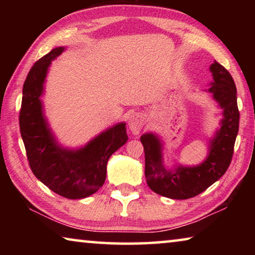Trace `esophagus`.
I'll return each mask as SVG.
<instances>
[{
	"mask_svg": "<svg viewBox=\"0 0 255 255\" xmlns=\"http://www.w3.org/2000/svg\"><path fill=\"white\" fill-rule=\"evenodd\" d=\"M144 123H145L144 116L141 114H138V112L132 114L130 117H129L128 126H129V129H130V131L132 132V135L137 136L138 133L140 132L141 128L144 126Z\"/></svg>",
	"mask_w": 255,
	"mask_h": 255,
	"instance_id": "obj_1",
	"label": "esophagus"
}]
</instances>
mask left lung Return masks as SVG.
I'll return each mask as SVG.
<instances>
[{
  "label": "left lung",
  "instance_id": "8db88e82",
  "mask_svg": "<svg viewBox=\"0 0 255 255\" xmlns=\"http://www.w3.org/2000/svg\"><path fill=\"white\" fill-rule=\"evenodd\" d=\"M209 70L214 81L207 91L218 103L223 118L221 127L210 138L208 155L204 162L196 166L175 164L169 169L164 165L161 138L153 132L140 137L145 150L146 182L155 193L170 199H189L204 192L225 174L232 161L240 123L236 86L230 72L216 60Z\"/></svg>",
  "mask_w": 255,
  "mask_h": 255
}]
</instances>
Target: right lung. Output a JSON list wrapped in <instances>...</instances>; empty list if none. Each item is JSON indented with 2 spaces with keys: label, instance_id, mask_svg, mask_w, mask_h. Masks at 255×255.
<instances>
[{
  "label": "right lung",
  "instance_id": "1",
  "mask_svg": "<svg viewBox=\"0 0 255 255\" xmlns=\"http://www.w3.org/2000/svg\"><path fill=\"white\" fill-rule=\"evenodd\" d=\"M64 50L65 47L54 48L30 70L22 90L20 132L36 178L59 196L83 199L105 183L108 159L126 144L128 136L126 124L119 123L80 148H67L58 144L44 114L41 96L51 60Z\"/></svg>",
  "mask_w": 255,
  "mask_h": 255
}]
</instances>
